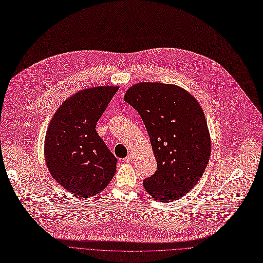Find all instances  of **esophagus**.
Listing matches in <instances>:
<instances>
[{
  "instance_id": "1",
  "label": "esophagus",
  "mask_w": 263,
  "mask_h": 263,
  "mask_svg": "<svg viewBox=\"0 0 263 263\" xmlns=\"http://www.w3.org/2000/svg\"><path fill=\"white\" fill-rule=\"evenodd\" d=\"M134 161V154H128L126 157H124L123 159V162L124 163H132Z\"/></svg>"
}]
</instances>
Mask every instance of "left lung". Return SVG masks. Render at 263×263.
<instances>
[{"label": "left lung", "mask_w": 263, "mask_h": 263, "mask_svg": "<svg viewBox=\"0 0 263 263\" xmlns=\"http://www.w3.org/2000/svg\"><path fill=\"white\" fill-rule=\"evenodd\" d=\"M124 100L142 117L157 163L143 181L146 192L161 202L184 196L202 177L212 152L199 102L179 86L150 82L129 87Z\"/></svg>", "instance_id": "8db88e82"}]
</instances>
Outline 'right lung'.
<instances>
[{
  "label": "right lung",
  "instance_id": "add662e5",
  "mask_svg": "<svg viewBox=\"0 0 263 263\" xmlns=\"http://www.w3.org/2000/svg\"><path fill=\"white\" fill-rule=\"evenodd\" d=\"M97 86L69 96L52 116L44 139V157L54 179L74 196L90 198L106 189L117 160L96 132V123L118 91Z\"/></svg>",
  "mask_w": 263,
  "mask_h": 263
}]
</instances>
